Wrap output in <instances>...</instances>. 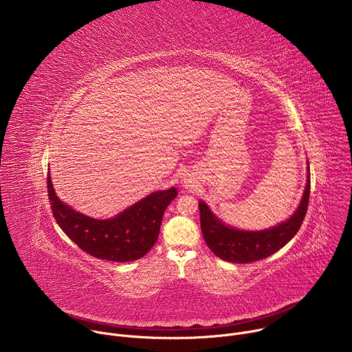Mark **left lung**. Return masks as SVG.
I'll return each instance as SVG.
<instances>
[{
	"mask_svg": "<svg viewBox=\"0 0 352 352\" xmlns=\"http://www.w3.org/2000/svg\"><path fill=\"white\" fill-rule=\"evenodd\" d=\"M309 166V164H308ZM308 171V181L305 192L296 212L289 220L265 231H239L224 226L210 212L208 205L200 200V227L204 238L212 252L227 262L249 263L269 258L281 249L298 232L304 223L311 193V177Z\"/></svg>",
	"mask_w": 352,
	"mask_h": 352,
	"instance_id": "obj_1",
	"label": "left lung"
}]
</instances>
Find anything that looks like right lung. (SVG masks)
I'll list each match as a JSON object with an SVG mask.
<instances>
[{"instance_id":"add662e5","label":"right lung","mask_w":352,"mask_h":352,"mask_svg":"<svg viewBox=\"0 0 352 352\" xmlns=\"http://www.w3.org/2000/svg\"><path fill=\"white\" fill-rule=\"evenodd\" d=\"M47 193L61 230L89 255L111 262L140 259L153 248L166 208L178 195L175 188L155 192L114 219L94 220L61 202L50 174H47Z\"/></svg>"}]
</instances>
